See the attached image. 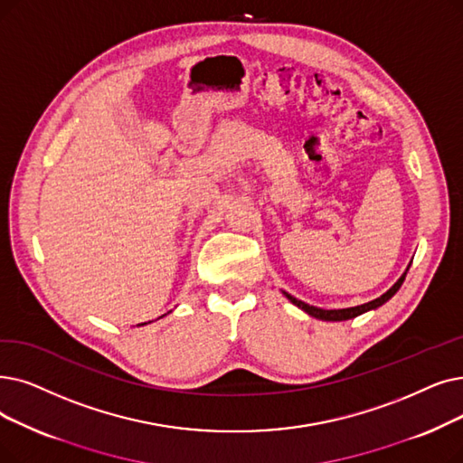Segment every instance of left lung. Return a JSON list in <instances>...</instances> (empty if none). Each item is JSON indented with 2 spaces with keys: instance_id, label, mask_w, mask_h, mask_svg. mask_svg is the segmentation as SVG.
I'll use <instances>...</instances> for the list:
<instances>
[{
  "instance_id": "left-lung-1",
  "label": "left lung",
  "mask_w": 463,
  "mask_h": 463,
  "mask_svg": "<svg viewBox=\"0 0 463 463\" xmlns=\"http://www.w3.org/2000/svg\"><path fill=\"white\" fill-rule=\"evenodd\" d=\"M409 270V269H407ZM405 276H407V272H403V276H401L395 284L384 293V295H380L378 298H374V300H371V303H365V305H359V307H352V308H340V310H324V308H317V307H310V305H307V303H303V300H298V298H295L293 295H289V293H286L284 291V295L291 300V303L295 305V307H298L300 310H305L308 316H312V317H316V319H324V321H345V319H352V317H357L359 314H365V312H369V310H374V308H378V307H382L386 303V300H390L397 291H399V288H401V284H403L405 281Z\"/></svg>"
}]
</instances>
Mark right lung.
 <instances>
[{
	"label": "right lung",
	"mask_w": 463,
	"mask_h": 463,
	"mask_svg": "<svg viewBox=\"0 0 463 463\" xmlns=\"http://www.w3.org/2000/svg\"><path fill=\"white\" fill-rule=\"evenodd\" d=\"M142 326H146V324H142Z\"/></svg>",
	"instance_id": "obj_1"
}]
</instances>
